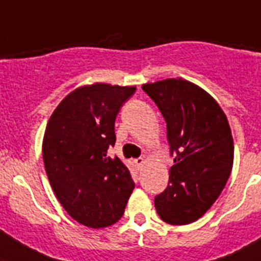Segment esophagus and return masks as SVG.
<instances>
[{
    "label": "esophagus",
    "mask_w": 261,
    "mask_h": 261,
    "mask_svg": "<svg viewBox=\"0 0 261 261\" xmlns=\"http://www.w3.org/2000/svg\"><path fill=\"white\" fill-rule=\"evenodd\" d=\"M135 164H137V166H138V168H141L142 167V166H143V164H144V159H143V158H138V159H135Z\"/></svg>",
    "instance_id": "1"
}]
</instances>
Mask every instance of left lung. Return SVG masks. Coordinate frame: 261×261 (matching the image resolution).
<instances>
[{"label":"left lung","mask_w":261,"mask_h":261,"mask_svg":"<svg viewBox=\"0 0 261 261\" xmlns=\"http://www.w3.org/2000/svg\"><path fill=\"white\" fill-rule=\"evenodd\" d=\"M166 123L174 166L167 188L155 196L163 222L183 225L208 211L228 180L233 139L224 111L207 91L181 78L142 86Z\"/></svg>","instance_id":"1"}]
</instances>
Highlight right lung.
<instances>
[{
	"instance_id": "right-lung-1",
	"label": "right lung",
	"mask_w": 261,
	"mask_h": 261,
	"mask_svg": "<svg viewBox=\"0 0 261 261\" xmlns=\"http://www.w3.org/2000/svg\"><path fill=\"white\" fill-rule=\"evenodd\" d=\"M135 86L94 83L75 89L51 114L42 143L53 191L74 220L91 228L117 223L135 183L118 156L115 118Z\"/></svg>"
}]
</instances>
